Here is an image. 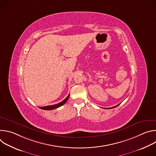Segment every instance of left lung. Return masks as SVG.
<instances>
[{"instance_id": "1", "label": "left lung", "mask_w": 156, "mask_h": 156, "mask_svg": "<svg viewBox=\"0 0 156 156\" xmlns=\"http://www.w3.org/2000/svg\"><path fill=\"white\" fill-rule=\"evenodd\" d=\"M120 104H118V105H116V106H114V107H110V108H109V109H110V108H115V107H117V106H119V105H120Z\"/></svg>"}]
</instances>
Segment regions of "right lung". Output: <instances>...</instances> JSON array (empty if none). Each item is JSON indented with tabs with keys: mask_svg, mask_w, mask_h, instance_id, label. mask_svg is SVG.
<instances>
[{
	"mask_svg": "<svg viewBox=\"0 0 156 156\" xmlns=\"http://www.w3.org/2000/svg\"><path fill=\"white\" fill-rule=\"evenodd\" d=\"M69 96H70V94H69V96L66 97L63 101H62V102L57 104H55V105H48V106H45V107H39L40 108L42 109V110H53V109H55V108H57L62 105H63L64 104L66 103V102L68 101L69 98Z\"/></svg>",
	"mask_w": 156,
	"mask_h": 156,
	"instance_id": "1",
	"label": "right lung"
}]
</instances>
